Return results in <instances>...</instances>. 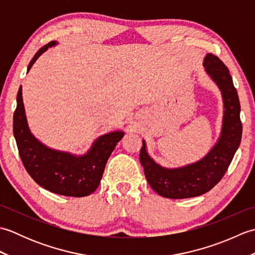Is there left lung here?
<instances>
[{
	"label": "left lung",
	"mask_w": 255,
	"mask_h": 255,
	"mask_svg": "<svg viewBox=\"0 0 255 255\" xmlns=\"http://www.w3.org/2000/svg\"><path fill=\"white\" fill-rule=\"evenodd\" d=\"M205 71L221 91L224 101L223 127L217 142L203 159L185 166L167 169L151 158L142 140L140 162L149 185L165 198H189L209 192L217 184L231 163L241 142L242 124L240 102L229 70L218 57L207 53Z\"/></svg>",
	"instance_id": "obj_1"
}]
</instances>
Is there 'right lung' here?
<instances>
[{
    "label": "right lung",
    "instance_id": "obj_1",
    "mask_svg": "<svg viewBox=\"0 0 255 255\" xmlns=\"http://www.w3.org/2000/svg\"><path fill=\"white\" fill-rule=\"evenodd\" d=\"M56 45L57 41H51L41 47L29 62L27 72L48 48ZM13 132L21 162L32 180L47 191L71 197L88 196L99 187L106 162L125 134L121 130L103 134L82 155L47 147L29 130L21 86L13 116Z\"/></svg>",
    "mask_w": 255,
    "mask_h": 255
}]
</instances>
